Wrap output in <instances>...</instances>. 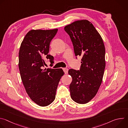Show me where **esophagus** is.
<instances>
[{
    "label": "esophagus",
    "mask_w": 128,
    "mask_h": 128,
    "mask_svg": "<svg viewBox=\"0 0 128 128\" xmlns=\"http://www.w3.org/2000/svg\"><path fill=\"white\" fill-rule=\"evenodd\" d=\"M63 70L65 73V74H67L68 73V69L67 68H63Z\"/></svg>",
    "instance_id": "obj_1"
}]
</instances>
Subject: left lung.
I'll use <instances>...</instances> for the list:
<instances>
[{"label":"left lung","mask_w":128,"mask_h":128,"mask_svg":"<svg viewBox=\"0 0 128 128\" xmlns=\"http://www.w3.org/2000/svg\"><path fill=\"white\" fill-rule=\"evenodd\" d=\"M64 30L70 36L76 56L82 57L80 70H68L72 78L70 96L78 103L86 104L95 96L102 82L105 67L104 42L93 25L86 20L73 22Z\"/></svg>","instance_id":"obj_1"}]
</instances>
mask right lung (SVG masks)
Listing matches in <instances>:
<instances>
[{
  "label": "right lung",
  "instance_id": "add662e5",
  "mask_svg": "<svg viewBox=\"0 0 128 128\" xmlns=\"http://www.w3.org/2000/svg\"><path fill=\"white\" fill-rule=\"evenodd\" d=\"M57 29L31 30L25 35L19 52V68L22 82L31 99L40 106L51 104L55 99L57 88L63 70L42 69L44 59L53 63L54 57L48 54L50 44Z\"/></svg>",
  "mask_w": 128,
  "mask_h": 128
}]
</instances>
